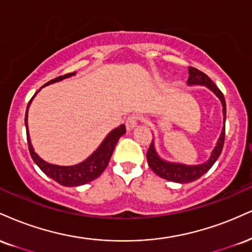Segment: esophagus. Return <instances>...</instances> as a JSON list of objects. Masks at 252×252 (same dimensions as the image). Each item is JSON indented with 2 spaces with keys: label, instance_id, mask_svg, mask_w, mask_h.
I'll list each match as a JSON object with an SVG mask.
<instances>
[{
  "label": "esophagus",
  "instance_id": "34e87169",
  "mask_svg": "<svg viewBox=\"0 0 252 252\" xmlns=\"http://www.w3.org/2000/svg\"><path fill=\"white\" fill-rule=\"evenodd\" d=\"M138 120H139L138 115H136V114H132V115H130V116H128V118H126V129H128V130L134 129L135 126H137Z\"/></svg>",
  "mask_w": 252,
  "mask_h": 252
}]
</instances>
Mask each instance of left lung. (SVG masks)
Wrapping results in <instances>:
<instances>
[{
	"label": "left lung",
	"mask_w": 252,
	"mask_h": 252,
	"mask_svg": "<svg viewBox=\"0 0 252 252\" xmlns=\"http://www.w3.org/2000/svg\"><path fill=\"white\" fill-rule=\"evenodd\" d=\"M188 84H201V86H207L209 89H211L216 95L220 97V102L223 105V115H224V126L222 130L218 142L213 150L210 158L208 162L203 163L199 165H184L177 164V163H169L165 160L160 159L159 156L157 155L155 148H154V142H151L149 149L147 151V159L148 164L151 168V170L158 175L159 177L164 178V180L177 182V183H189V182L198 180L202 177L205 172L210 170V168L215 164L220 153L223 150L224 138H225V115H226V107H225V99H224L223 93L218 89V87L214 83L213 81L209 78L208 75L202 72L198 69L190 66L189 68V78H188Z\"/></svg>",
	"instance_id": "obj_1"
}]
</instances>
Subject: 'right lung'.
Returning a JSON list of instances; mask_svg holds the SVG:
<instances>
[{
  "label": "right lung",
  "instance_id": "right-lung-1",
  "mask_svg": "<svg viewBox=\"0 0 252 252\" xmlns=\"http://www.w3.org/2000/svg\"><path fill=\"white\" fill-rule=\"evenodd\" d=\"M72 75H75V71L69 72V74L63 75V76L54 78V80H51L48 82V83H45L44 86L62 81L63 78L70 77ZM34 96L32 97V99L34 98ZM32 99H30L28 103V107H27L24 122H26L27 139H28V148H29L30 156H32V158L34 159L36 164L38 165V168L41 169L45 175L49 176L50 178H53L54 181H56L57 183L61 184V186H64V187H78V186H82V184L88 183V182H92L95 180V178L98 177V176L104 171V169L107 168L109 160H110V157L113 155V151L117 144V141L120 139L121 136L126 134V126H123L122 124L121 126H118V128L113 130V131L105 137L104 141L102 142V144L99 145L98 149H97L92 156L88 157L84 162L80 163V164L71 165V166H61V165H55V164H49V163L44 162L43 159L39 158L37 154H36L34 149H32V143H30L29 134H28V122H27V120H28V108L30 105V102H32Z\"/></svg>",
  "mask_w": 252,
  "mask_h": 252
}]
</instances>
